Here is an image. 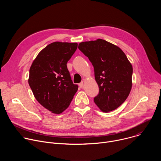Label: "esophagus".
<instances>
[{"instance_id": "obj_1", "label": "esophagus", "mask_w": 161, "mask_h": 161, "mask_svg": "<svg viewBox=\"0 0 161 161\" xmlns=\"http://www.w3.org/2000/svg\"><path fill=\"white\" fill-rule=\"evenodd\" d=\"M83 86V81L81 82L80 83H79V86H80V88H82Z\"/></svg>"}]
</instances>
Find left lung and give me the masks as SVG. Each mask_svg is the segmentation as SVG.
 I'll return each instance as SVG.
<instances>
[{
  "label": "left lung",
  "instance_id": "1",
  "mask_svg": "<svg viewBox=\"0 0 161 161\" xmlns=\"http://www.w3.org/2000/svg\"><path fill=\"white\" fill-rule=\"evenodd\" d=\"M78 48L94 66L99 88L94 103L104 112L117 109L126 100L132 87V67L125 54L101 39L80 42Z\"/></svg>",
  "mask_w": 161,
  "mask_h": 161
}]
</instances>
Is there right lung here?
I'll list each match as a JSON object with an SVG mask.
<instances>
[{
	"instance_id": "1",
	"label": "right lung",
	"mask_w": 161,
	"mask_h": 161,
	"mask_svg": "<svg viewBox=\"0 0 161 161\" xmlns=\"http://www.w3.org/2000/svg\"><path fill=\"white\" fill-rule=\"evenodd\" d=\"M77 47L76 42H52L40 52L30 68L29 84L35 98L53 113L65 110L78 90L67 67Z\"/></svg>"
}]
</instances>
